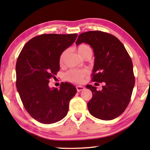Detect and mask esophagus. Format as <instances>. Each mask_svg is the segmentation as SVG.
<instances>
[{"instance_id": "obj_1", "label": "esophagus", "mask_w": 150, "mask_h": 150, "mask_svg": "<svg viewBox=\"0 0 150 150\" xmlns=\"http://www.w3.org/2000/svg\"><path fill=\"white\" fill-rule=\"evenodd\" d=\"M76 88H77V92H80V91L84 90L85 87H83V86H77V87H76Z\"/></svg>"}]
</instances>
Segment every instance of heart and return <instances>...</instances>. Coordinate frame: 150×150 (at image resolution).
Wrapping results in <instances>:
<instances>
[{
	"label": "heart",
	"instance_id": "1",
	"mask_svg": "<svg viewBox=\"0 0 150 150\" xmlns=\"http://www.w3.org/2000/svg\"><path fill=\"white\" fill-rule=\"evenodd\" d=\"M77 51L81 56L86 57L87 56H92L93 50L90 45L87 44H81L79 45ZM68 54V50H65L60 54L59 57V65H62L64 63L65 57ZM88 74V71L87 69H71L67 72L65 75L66 79L71 82L81 83L83 82V79Z\"/></svg>",
	"mask_w": 150,
	"mask_h": 150
}]
</instances>
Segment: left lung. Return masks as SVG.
Here are the masks:
<instances>
[{"mask_svg":"<svg viewBox=\"0 0 150 150\" xmlns=\"http://www.w3.org/2000/svg\"><path fill=\"white\" fill-rule=\"evenodd\" d=\"M92 47L95 57L92 81L105 83L101 91L87 85L93 93L87 103L91 115L100 120L117 118L126 110L135 84L133 64L125 47L115 35L101 31L82 33L76 42Z\"/></svg>","mask_w":150,"mask_h":150,"instance_id":"8db88e82","label":"left lung"}]
</instances>
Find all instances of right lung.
<instances>
[{"mask_svg":"<svg viewBox=\"0 0 150 150\" xmlns=\"http://www.w3.org/2000/svg\"><path fill=\"white\" fill-rule=\"evenodd\" d=\"M77 34H44L30 40L20 53L16 65L17 91L29 115L45 124L67 115L70 100L77 89L69 83L50 88L51 78L59 71L60 54L71 45Z\"/></svg>","mask_w":150,"mask_h":150,"instance_id":"1","label":"right lung"}]
</instances>
